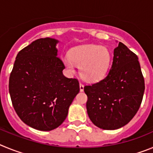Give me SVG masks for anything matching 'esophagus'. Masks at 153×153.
<instances>
[{"label": "esophagus", "instance_id": "obj_1", "mask_svg": "<svg viewBox=\"0 0 153 153\" xmlns=\"http://www.w3.org/2000/svg\"><path fill=\"white\" fill-rule=\"evenodd\" d=\"M79 90H80L81 92L83 91V90H84V86L82 83H79Z\"/></svg>", "mask_w": 153, "mask_h": 153}]
</instances>
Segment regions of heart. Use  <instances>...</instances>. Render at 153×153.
Instances as JSON below:
<instances>
[{
    "label": "heart",
    "instance_id": "1",
    "mask_svg": "<svg viewBox=\"0 0 153 153\" xmlns=\"http://www.w3.org/2000/svg\"><path fill=\"white\" fill-rule=\"evenodd\" d=\"M111 59V53L106 47L86 44L73 48L70 52V58L65 57L63 63L70 72L74 73V63L79 67L83 79L89 82H97L106 75Z\"/></svg>",
    "mask_w": 153,
    "mask_h": 153
}]
</instances>
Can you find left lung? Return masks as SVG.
<instances>
[{"mask_svg": "<svg viewBox=\"0 0 153 153\" xmlns=\"http://www.w3.org/2000/svg\"><path fill=\"white\" fill-rule=\"evenodd\" d=\"M145 90L138 56L120 42L103 79L84 86L86 109L97 127L114 130L126 125L139 110Z\"/></svg>", "mask_w": 153, "mask_h": 153, "instance_id": "1", "label": "left lung"}]
</instances>
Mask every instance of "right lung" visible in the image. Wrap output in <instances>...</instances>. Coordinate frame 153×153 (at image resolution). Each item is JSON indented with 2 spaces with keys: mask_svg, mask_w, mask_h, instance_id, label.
Masks as SVG:
<instances>
[{
  "mask_svg": "<svg viewBox=\"0 0 153 153\" xmlns=\"http://www.w3.org/2000/svg\"><path fill=\"white\" fill-rule=\"evenodd\" d=\"M57 40L32 42L17 53L9 79L12 104L21 120L33 129L51 131L67 118L79 91V82L63 74Z\"/></svg>",
  "mask_w": 153,
  "mask_h": 153,
  "instance_id": "add662e5",
  "label": "right lung"
}]
</instances>
